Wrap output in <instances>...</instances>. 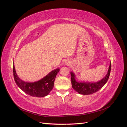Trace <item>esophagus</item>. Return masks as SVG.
I'll list each match as a JSON object with an SVG mask.
<instances>
[{"label":"esophagus","mask_w":127,"mask_h":127,"mask_svg":"<svg viewBox=\"0 0 127 127\" xmlns=\"http://www.w3.org/2000/svg\"><path fill=\"white\" fill-rule=\"evenodd\" d=\"M65 65H69V62H65Z\"/></svg>","instance_id":"esophagus-1"}]
</instances>
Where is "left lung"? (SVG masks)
I'll return each mask as SVG.
<instances>
[{
  "label": "left lung",
  "mask_w": 127,
  "mask_h": 127,
  "mask_svg": "<svg viewBox=\"0 0 127 127\" xmlns=\"http://www.w3.org/2000/svg\"><path fill=\"white\" fill-rule=\"evenodd\" d=\"M111 71V63H110L108 71L105 76L101 80L96 82H79L76 80V76L72 71L70 72L72 87L78 93L83 95L92 94L98 92L106 84L110 74Z\"/></svg>",
  "instance_id": "1"
}]
</instances>
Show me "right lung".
Wrapping results in <instances>:
<instances>
[{
  "label": "right lung",
  "mask_w": 127,
  "mask_h": 127,
  "mask_svg": "<svg viewBox=\"0 0 127 127\" xmlns=\"http://www.w3.org/2000/svg\"><path fill=\"white\" fill-rule=\"evenodd\" d=\"M59 71L58 68L53 70L41 80L34 82H28L24 81L18 76L14 65L13 66V77L18 87L28 95L39 98L47 95L52 90L55 78Z\"/></svg>",
  "instance_id": "1"
}]
</instances>
